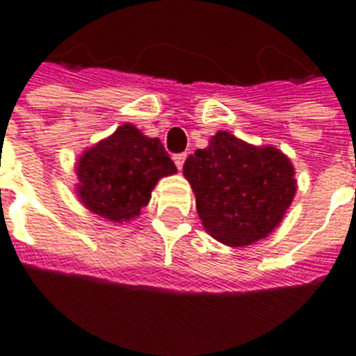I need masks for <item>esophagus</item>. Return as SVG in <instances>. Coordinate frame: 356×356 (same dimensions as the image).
Wrapping results in <instances>:
<instances>
[{
	"label": "esophagus",
	"mask_w": 356,
	"mask_h": 356,
	"mask_svg": "<svg viewBox=\"0 0 356 356\" xmlns=\"http://www.w3.org/2000/svg\"><path fill=\"white\" fill-rule=\"evenodd\" d=\"M184 161H186V153H179V155L173 156V162H175V166H177V170H183Z\"/></svg>",
	"instance_id": "esophagus-1"
}]
</instances>
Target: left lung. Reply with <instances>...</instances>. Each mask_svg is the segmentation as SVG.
<instances>
[{"instance_id":"8db88e82","label":"left lung","mask_w":356,"mask_h":356,"mask_svg":"<svg viewBox=\"0 0 356 356\" xmlns=\"http://www.w3.org/2000/svg\"><path fill=\"white\" fill-rule=\"evenodd\" d=\"M183 175L203 229L229 248H245L275 231L298 190L293 164L281 149L248 144L227 131L195 149Z\"/></svg>"}]
</instances>
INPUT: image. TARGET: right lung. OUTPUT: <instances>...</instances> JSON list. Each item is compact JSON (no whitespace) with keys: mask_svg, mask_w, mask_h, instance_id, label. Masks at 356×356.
<instances>
[{"mask_svg":"<svg viewBox=\"0 0 356 356\" xmlns=\"http://www.w3.org/2000/svg\"><path fill=\"white\" fill-rule=\"evenodd\" d=\"M75 173V194L85 209L107 222L122 223L140 216L156 183L177 173V168L161 140L123 123L81 153Z\"/></svg>","mask_w":356,"mask_h":356,"instance_id":"obj_1","label":"right lung"}]
</instances>
